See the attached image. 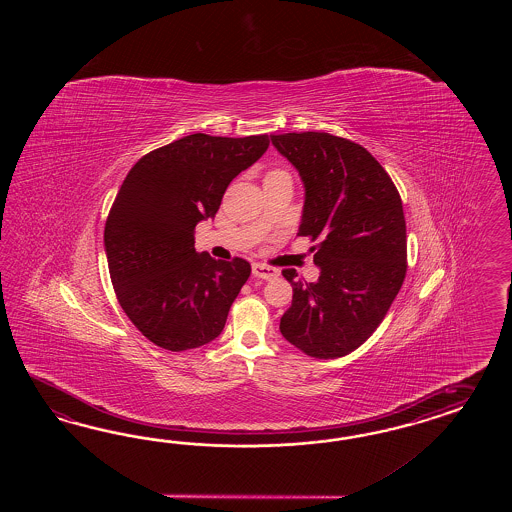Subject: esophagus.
<instances>
[{
    "mask_svg": "<svg viewBox=\"0 0 512 512\" xmlns=\"http://www.w3.org/2000/svg\"><path fill=\"white\" fill-rule=\"evenodd\" d=\"M251 272L255 278L261 279H276L279 276L278 270L272 268V266H266L263 263H255L251 266Z\"/></svg>",
    "mask_w": 512,
    "mask_h": 512,
    "instance_id": "34e87169",
    "label": "esophagus"
}]
</instances>
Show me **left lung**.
<instances>
[{"mask_svg":"<svg viewBox=\"0 0 512 512\" xmlns=\"http://www.w3.org/2000/svg\"><path fill=\"white\" fill-rule=\"evenodd\" d=\"M304 182L300 236L321 276L293 285V304L279 330L315 358L349 355L373 334L402 289L407 240L402 199L387 171L357 142L330 133L270 135Z\"/></svg>","mask_w":512,"mask_h":512,"instance_id":"left-lung-1","label":"left lung"}]
</instances>
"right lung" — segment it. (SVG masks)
<instances>
[{
	"label": "right lung",
	"instance_id": "add662e5",
	"mask_svg": "<svg viewBox=\"0 0 512 512\" xmlns=\"http://www.w3.org/2000/svg\"><path fill=\"white\" fill-rule=\"evenodd\" d=\"M268 144V135L195 133L140 157L125 176L105 225L110 279L125 315L157 347L187 351L221 334L251 266L197 253L193 233Z\"/></svg>",
	"mask_w": 512,
	"mask_h": 512
}]
</instances>
